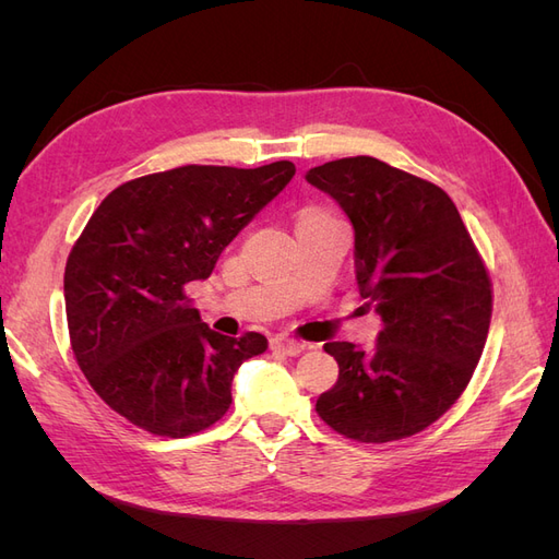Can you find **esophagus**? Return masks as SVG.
<instances>
[{"label": "esophagus", "mask_w": 559, "mask_h": 559, "mask_svg": "<svg viewBox=\"0 0 559 559\" xmlns=\"http://www.w3.org/2000/svg\"><path fill=\"white\" fill-rule=\"evenodd\" d=\"M306 347L308 345L302 341H294V337H284V335H277L270 341V349L282 352V354H286V357H298L300 352H306Z\"/></svg>", "instance_id": "obj_1"}]
</instances>
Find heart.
<instances>
[{
	"label": "heart",
	"instance_id": "b5f03b06",
	"mask_svg": "<svg viewBox=\"0 0 559 559\" xmlns=\"http://www.w3.org/2000/svg\"><path fill=\"white\" fill-rule=\"evenodd\" d=\"M319 214H326V212H324V210H314V207H312V210H306V212H302V214H300V218H308V216H319ZM300 218H298V222H300Z\"/></svg>",
	"mask_w": 559,
	"mask_h": 559
}]
</instances>
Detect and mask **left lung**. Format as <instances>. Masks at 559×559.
<instances>
[{
	"instance_id": "8db88e82",
	"label": "left lung",
	"mask_w": 559,
	"mask_h": 559,
	"mask_svg": "<svg viewBox=\"0 0 559 559\" xmlns=\"http://www.w3.org/2000/svg\"><path fill=\"white\" fill-rule=\"evenodd\" d=\"M354 226L361 296L382 317L373 347L326 343L337 382L317 399L326 425L359 443L419 433L448 413L476 370L492 282L450 195L370 156L306 175Z\"/></svg>"
}]
</instances>
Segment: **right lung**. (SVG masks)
<instances>
[{
  "label": "right lung",
  "mask_w": 559,
  "mask_h": 559,
  "mask_svg": "<svg viewBox=\"0 0 559 559\" xmlns=\"http://www.w3.org/2000/svg\"><path fill=\"white\" fill-rule=\"evenodd\" d=\"M296 175L183 165L114 189L70 251L64 308L79 368L111 411L148 433L205 431L230 408L238 368L265 335L212 331L186 296Z\"/></svg>",
  "instance_id": "add662e5"
}]
</instances>
